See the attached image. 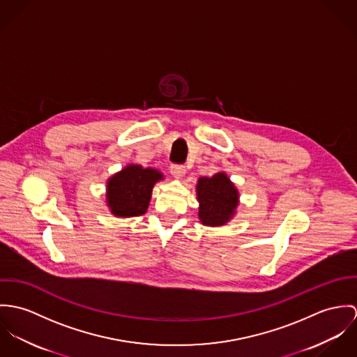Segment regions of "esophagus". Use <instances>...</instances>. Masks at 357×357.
I'll list each match as a JSON object with an SVG mask.
<instances>
[{"label": "esophagus", "mask_w": 357, "mask_h": 357, "mask_svg": "<svg viewBox=\"0 0 357 357\" xmlns=\"http://www.w3.org/2000/svg\"><path fill=\"white\" fill-rule=\"evenodd\" d=\"M171 174L175 176V178H182L185 174H186V168L183 165H179V164H172L171 168H169Z\"/></svg>", "instance_id": "34e87169"}]
</instances>
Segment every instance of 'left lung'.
Masks as SVG:
<instances>
[{"mask_svg":"<svg viewBox=\"0 0 357 357\" xmlns=\"http://www.w3.org/2000/svg\"><path fill=\"white\" fill-rule=\"evenodd\" d=\"M196 190L199 202L198 218L202 225L219 227L236 215L239 195L225 172L199 178Z\"/></svg>","mask_w":357,"mask_h":357,"instance_id":"8db88e82","label":"left lung"}]
</instances>
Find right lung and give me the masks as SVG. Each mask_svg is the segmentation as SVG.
<instances>
[{
	"instance_id": "add662e5",
	"label": "right lung",
	"mask_w": 357,
	"mask_h": 357,
	"mask_svg": "<svg viewBox=\"0 0 357 357\" xmlns=\"http://www.w3.org/2000/svg\"><path fill=\"white\" fill-rule=\"evenodd\" d=\"M162 178V174L155 168L128 164L107 182V204L111 212L119 218L144 215L149 206L153 186Z\"/></svg>"
}]
</instances>
